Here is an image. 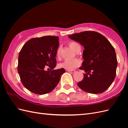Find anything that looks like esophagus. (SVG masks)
Returning a JSON list of instances; mask_svg holds the SVG:
<instances>
[{
    "label": "esophagus",
    "instance_id": "34e87169",
    "mask_svg": "<svg viewBox=\"0 0 128 128\" xmlns=\"http://www.w3.org/2000/svg\"><path fill=\"white\" fill-rule=\"evenodd\" d=\"M68 72L71 74H74L75 72V70H68Z\"/></svg>",
    "mask_w": 128,
    "mask_h": 128
}]
</instances>
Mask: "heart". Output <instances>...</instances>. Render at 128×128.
Wrapping results in <instances>:
<instances>
[{
    "mask_svg": "<svg viewBox=\"0 0 128 128\" xmlns=\"http://www.w3.org/2000/svg\"><path fill=\"white\" fill-rule=\"evenodd\" d=\"M69 46L74 51L76 52L79 48H80V45L77 43L76 42H70L69 44ZM61 54V48L59 47L56 50V56L58 58H59ZM81 62L80 60L77 59L73 60H67L62 62L59 64V67L61 68H64L67 70H72L77 67L80 66Z\"/></svg>",
    "mask_w": 128,
    "mask_h": 128,
    "instance_id": "b5f03b06",
    "label": "heart"
}]
</instances>
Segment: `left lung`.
<instances>
[{"label": "left lung", "instance_id": "obj_1", "mask_svg": "<svg viewBox=\"0 0 128 128\" xmlns=\"http://www.w3.org/2000/svg\"><path fill=\"white\" fill-rule=\"evenodd\" d=\"M84 46V61L80 69L84 77L78 87L90 94H101L108 88L116 76L118 61L115 49L102 34L86 31L69 35Z\"/></svg>", "mask_w": 128, "mask_h": 128}]
</instances>
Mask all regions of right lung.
<instances>
[{
  "instance_id": "right-lung-1",
  "label": "right lung",
  "mask_w": 128,
  "mask_h": 128,
  "mask_svg": "<svg viewBox=\"0 0 128 128\" xmlns=\"http://www.w3.org/2000/svg\"><path fill=\"white\" fill-rule=\"evenodd\" d=\"M59 45L58 36H46L27 41L19 53L18 70L21 82L29 91L37 94L51 92L66 72L56 67V53ZM48 66L50 70H44Z\"/></svg>"
}]
</instances>
